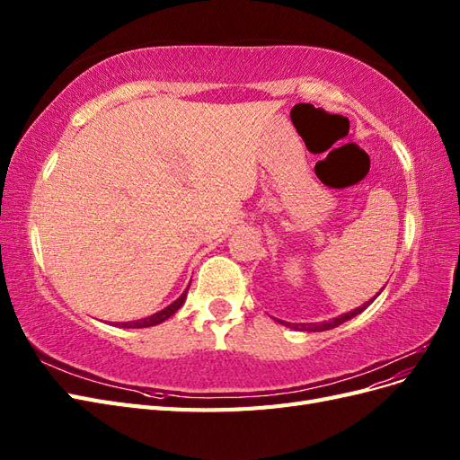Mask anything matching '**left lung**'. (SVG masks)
I'll return each instance as SVG.
<instances>
[{"label": "left lung", "mask_w": 460, "mask_h": 460, "mask_svg": "<svg viewBox=\"0 0 460 460\" xmlns=\"http://www.w3.org/2000/svg\"><path fill=\"white\" fill-rule=\"evenodd\" d=\"M372 301H374V299H370L368 303H365L363 307H357V309L351 311V313H345V314H341V316H338V318L330 320V323H318V324H289V323H282V324H286V326H289V328H296V330H305V332H324V330H330V328H336V326L347 323V320H349V318L360 314V313H363V311L368 307V305H370Z\"/></svg>", "instance_id": "obj_1"}]
</instances>
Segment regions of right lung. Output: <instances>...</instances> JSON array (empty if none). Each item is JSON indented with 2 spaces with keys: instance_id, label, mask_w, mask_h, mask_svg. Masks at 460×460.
<instances>
[{
  "instance_id": "right-lung-1",
  "label": "right lung",
  "mask_w": 460,
  "mask_h": 460,
  "mask_svg": "<svg viewBox=\"0 0 460 460\" xmlns=\"http://www.w3.org/2000/svg\"><path fill=\"white\" fill-rule=\"evenodd\" d=\"M186 294H188V289H186L184 294L180 296L174 303H171L169 307L163 309V311H159V313H155V314H151V316L142 318V320H136V323H119V326H120V328H147V326L161 324L163 320H166L169 316H172L180 307H182V303L186 301Z\"/></svg>"
}]
</instances>
